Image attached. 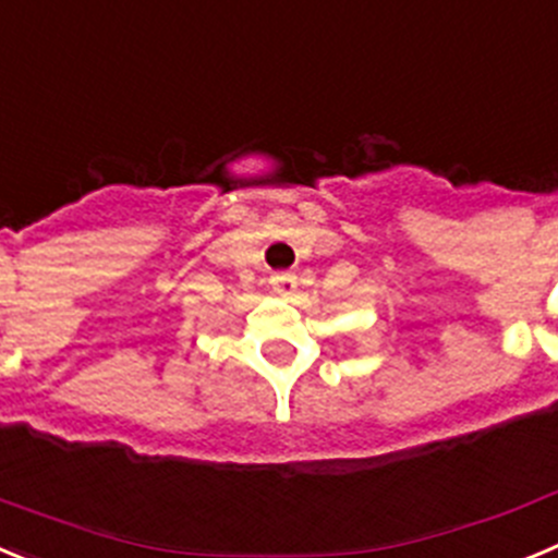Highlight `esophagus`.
Returning a JSON list of instances; mask_svg holds the SVG:
<instances>
[{"instance_id": "esophagus-1", "label": "esophagus", "mask_w": 558, "mask_h": 558, "mask_svg": "<svg viewBox=\"0 0 558 558\" xmlns=\"http://www.w3.org/2000/svg\"><path fill=\"white\" fill-rule=\"evenodd\" d=\"M269 283H272V289L278 291V294H289V291H294V286H298V278L291 272H275L272 278H269Z\"/></svg>"}]
</instances>
